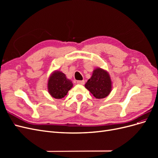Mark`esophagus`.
<instances>
[{
	"instance_id": "obj_1",
	"label": "esophagus",
	"mask_w": 158,
	"mask_h": 158,
	"mask_svg": "<svg viewBox=\"0 0 158 158\" xmlns=\"http://www.w3.org/2000/svg\"><path fill=\"white\" fill-rule=\"evenodd\" d=\"M77 84H80V85H84V83H85V82H84V80H78V81H77Z\"/></svg>"
}]
</instances>
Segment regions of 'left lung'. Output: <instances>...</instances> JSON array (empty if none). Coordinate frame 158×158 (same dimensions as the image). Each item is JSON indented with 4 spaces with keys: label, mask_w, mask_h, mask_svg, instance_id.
Instances as JSON below:
<instances>
[{
    "label": "left lung",
    "mask_w": 158,
    "mask_h": 158,
    "mask_svg": "<svg viewBox=\"0 0 158 158\" xmlns=\"http://www.w3.org/2000/svg\"><path fill=\"white\" fill-rule=\"evenodd\" d=\"M85 87L95 98L103 99L108 96L112 89L111 79L108 72L101 68L94 69Z\"/></svg>",
    "instance_id": "obj_1"
}]
</instances>
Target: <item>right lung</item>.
<instances>
[{
  "mask_svg": "<svg viewBox=\"0 0 158 158\" xmlns=\"http://www.w3.org/2000/svg\"><path fill=\"white\" fill-rule=\"evenodd\" d=\"M73 86L72 81L59 70L52 72L47 83V89L49 94L55 99L64 98Z\"/></svg>",
  "mask_w": 158,
  "mask_h": 158,
  "instance_id": "1",
  "label": "right lung"
}]
</instances>
